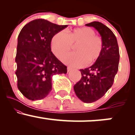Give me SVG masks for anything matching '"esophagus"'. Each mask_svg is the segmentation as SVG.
<instances>
[{"label":"esophagus","instance_id":"obj_1","mask_svg":"<svg viewBox=\"0 0 135 135\" xmlns=\"http://www.w3.org/2000/svg\"><path fill=\"white\" fill-rule=\"evenodd\" d=\"M71 70H72V68H70V67H69V66H68V67H67V72H69L70 71H71Z\"/></svg>","mask_w":135,"mask_h":135}]
</instances>
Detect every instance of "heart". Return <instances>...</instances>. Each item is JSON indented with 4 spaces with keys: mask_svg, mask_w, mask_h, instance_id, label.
<instances>
[{
    "mask_svg": "<svg viewBox=\"0 0 135 135\" xmlns=\"http://www.w3.org/2000/svg\"><path fill=\"white\" fill-rule=\"evenodd\" d=\"M76 45V52L65 56L62 61L71 66L78 67L92 63L98 59L103 50L102 37L95 35L89 27H81L70 31L68 34L61 31L54 35L51 40L52 51L56 56L61 58Z\"/></svg>",
    "mask_w": 135,
    "mask_h": 135,
    "instance_id": "1",
    "label": "heart"
}]
</instances>
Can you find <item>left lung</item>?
I'll return each instance as SVG.
<instances>
[{
  "instance_id": "1",
  "label": "left lung",
  "mask_w": 135,
  "mask_h": 135,
  "mask_svg": "<svg viewBox=\"0 0 135 135\" xmlns=\"http://www.w3.org/2000/svg\"><path fill=\"white\" fill-rule=\"evenodd\" d=\"M86 25L94 27L100 34L103 50L92 66L80 70L82 77L74 85V89L81 101L92 103L103 97L112 86L118 71L120 55L117 38L109 28L98 21Z\"/></svg>"
}]
</instances>
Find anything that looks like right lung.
<instances>
[{
  "instance_id": "add662e5",
  "label": "right lung",
  "mask_w": 135,
  "mask_h": 135,
  "mask_svg": "<svg viewBox=\"0 0 135 135\" xmlns=\"http://www.w3.org/2000/svg\"><path fill=\"white\" fill-rule=\"evenodd\" d=\"M44 19H37L23 27L18 37L15 61L18 89L28 100L44 98L52 89V77L66 74V66L51 49L54 35L67 27Z\"/></svg>"
}]
</instances>
